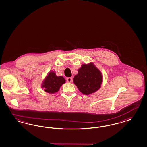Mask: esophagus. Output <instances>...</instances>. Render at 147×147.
<instances>
[{"label": "esophagus", "mask_w": 147, "mask_h": 147, "mask_svg": "<svg viewBox=\"0 0 147 147\" xmlns=\"http://www.w3.org/2000/svg\"><path fill=\"white\" fill-rule=\"evenodd\" d=\"M66 81L68 83H71V82L72 81V78L71 77H68L67 78Z\"/></svg>", "instance_id": "1"}]
</instances>
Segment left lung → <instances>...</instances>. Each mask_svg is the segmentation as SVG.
<instances>
[{
    "mask_svg": "<svg viewBox=\"0 0 147 147\" xmlns=\"http://www.w3.org/2000/svg\"><path fill=\"white\" fill-rule=\"evenodd\" d=\"M102 82L101 72L92 62L83 64L74 78V83L80 92L87 95L98 91Z\"/></svg>",
    "mask_w": 147,
    "mask_h": 147,
    "instance_id": "8db88e82",
    "label": "left lung"
}]
</instances>
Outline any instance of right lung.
I'll return each mask as SVG.
<instances>
[{
	"instance_id": "obj_1",
	"label": "right lung",
	"mask_w": 147,
	"mask_h": 147,
	"mask_svg": "<svg viewBox=\"0 0 147 147\" xmlns=\"http://www.w3.org/2000/svg\"><path fill=\"white\" fill-rule=\"evenodd\" d=\"M66 82L61 76H57L54 71H50L41 83V88L45 92L55 94L59 91L60 87Z\"/></svg>"
}]
</instances>
